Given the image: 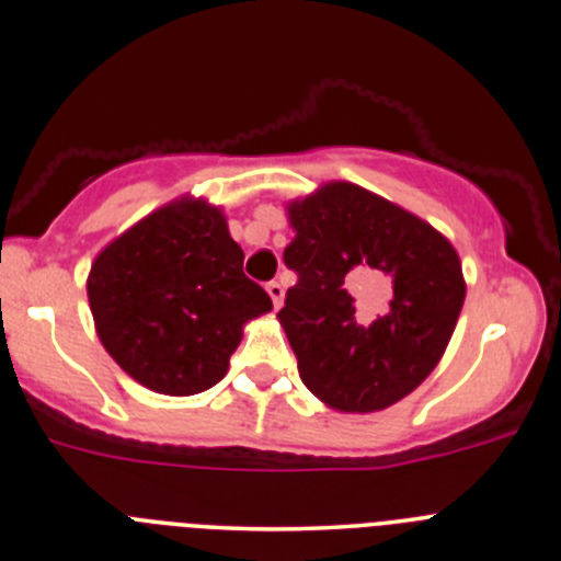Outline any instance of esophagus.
<instances>
[{"mask_svg": "<svg viewBox=\"0 0 561 561\" xmlns=\"http://www.w3.org/2000/svg\"><path fill=\"white\" fill-rule=\"evenodd\" d=\"M267 294H270V299H273L275 310H278V307L283 305V283L280 280L267 283Z\"/></svg>", "mask_w": 561, "mask_h": 561, "instance_id": "34e87169", "label": "esophagus"}]
</instances>
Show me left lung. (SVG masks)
<instances>
[{"label": "left lung", "instance_id": "left-lung-1", "mask_svg": "<svg viewBox=\"0 0 561 561\" xmlns=\"http://www.w3.org/2000/svg\"><path fill=\"white\" fill-rule=\"evenodd\" d=\"M288 222L297 236L283 262L299 280L278 320L301 381L333 411L394 405L432 374L456 329L467 297L456 249L352 182L288 204Z\"/></svg>", "mask_w": 561, "mask_h": 561}]
</instances>
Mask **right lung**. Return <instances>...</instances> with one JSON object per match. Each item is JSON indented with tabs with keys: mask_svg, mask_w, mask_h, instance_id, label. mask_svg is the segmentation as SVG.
Masks as SVG:
<instances>
[{
	"mask_svg": "<svg viewBox=\"0 0 561 561\" xmlns=\"http://www.w3.org/2000/svg\"><path fill=\"white\" fill-rule=\"evenodd\" d=\"M87 297L113 360L172 398L214 387L243 325L273 310L243 275L225 214L201 198L161 206L111 241L92 262Z\"/></svg>",
	"mask_w": 561,
	"mask_h": 561,
	"instance_id": "add662e5",
	"label": "right lung"
}]
</instances>
